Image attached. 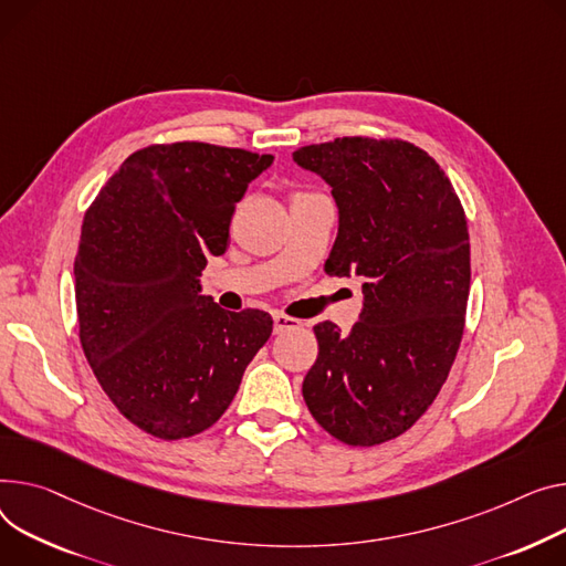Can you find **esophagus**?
I'll list each match as a JSON object with an SVG mask.
<instances>
[{
	"label": "esophagus",
	"instance_id": "obj_1",
	"mask_svg": "<svg viewBox=\"0 0 566 566\" xmlns=\"http://www.w3.org/2000/svg\"><path fill=\"white\" fill-rule=\"evenodd\" d=\"M300 325H303V323H300L297 318H291L286 314H273V329H275V334H282L286 329H295Z\"/></svg>",
	"mask_w": 566,
	"mask_h": 566
}]
</instances>
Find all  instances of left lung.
Instances as JSON below:
<instances>
[{
	"instance_id": "left-lung-1",
	"label": "left lung",
	"mask_w": 566,
	"mask_h": 566,
	"mask_svg": "<svg viewBox=\"0 0 566 566\" xmlns=\"http://www.w3.org/2000/svg\"><path fill=\"white\" fill-rule=\"evenodd\" d=\"M293 161L325 179L338 209L325 271L364 289L348 334L314 327L303 396L338 441L382 443L423 417L455 361L471 286L464 209L439 164L405 140L346 136Z\"/></svg>"
}]
</instances>
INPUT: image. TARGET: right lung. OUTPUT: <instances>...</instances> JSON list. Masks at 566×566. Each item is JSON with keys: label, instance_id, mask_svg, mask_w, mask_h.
<instances>
[{"label": "right lung", "instance_id": "obj_1", "mask_svg": "<svg viewBox=\"0 0 566 566\" xmlns=\"http://www.w3.org/2000/svg\"><path fill=\"white\" fill-rule=\"evenodd\" d=\"M271 155L209 143L149 145L123 161L86 211L74 259L80 338L97 382L143 432L175 441L211 428L273 318L202 295L207 256Z\"/></svg>", "mask_w": 566, "mask_h": 566}]
</instances>
